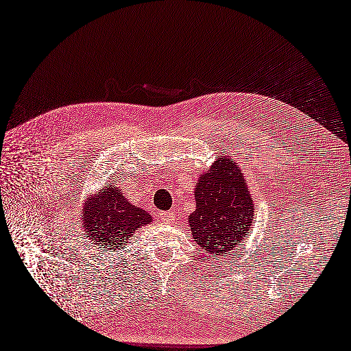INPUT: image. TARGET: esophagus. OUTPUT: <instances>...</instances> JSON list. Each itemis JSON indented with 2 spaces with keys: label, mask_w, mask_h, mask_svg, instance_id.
Instances as JSON below:
<instances>
[{
  "label": "esophagus",
  "mask_w": 351,
  "mask_h": 351,
  "mask_svg": "<svg viewBox=\"0 0 351 351\" xmlns=\"http://www.w3.org/2000/svg\"><path fill=\"white\" fill-rule=\"evenodd\" d=\"M162 219H165L166 223H172L173 221V214L172 213H162Z\"/></svg>",
  "instance_id": "34e87169"
}]
</instances>
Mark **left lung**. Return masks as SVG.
<instances>
[{"mask_svg":"<svg viewBox=\"0 0 351 351\" xmlns=\"http://www.w3.org/2000/svg\"><path fill=\"white\" fill-rule=\"evenodd\" d=\"M193 195L197 208L188 224L201 249L226 256L247 237L256 208L247 180L230 156L219 153L208 171L199 175Z\"/></svg>","mask_w":351,"mask_h":351,"instance_id":"1","label":"left lung"}]
</instances>
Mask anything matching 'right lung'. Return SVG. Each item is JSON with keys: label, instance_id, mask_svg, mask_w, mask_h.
<instances>
[{"label": "right lung", "instance_id": "add662e5", "mask_svg": "<svg viewBox=\"0 0 351 351\" xmlns=\"http://www.w3.org/2000/svg\"><path fill=\"white\" fill-rule=\"evenodd\" d=\"M152 221L153 217L130 202L117 182H108L84 201L80 223L85 239L108 253L123 249L138 228Z\"/></svg>", "mask_w": 351, "mask_h": 351}]
</instances>
